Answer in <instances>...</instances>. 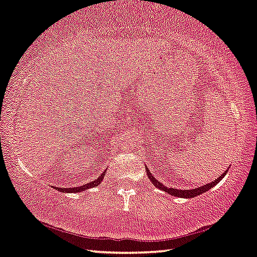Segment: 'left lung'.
I'll return each instance as SVG.
<instances>
[{"label": "left lung", "mask_w": 257, "mask_h": 257, "mask_svg": "<svg viewBox=\"0 0 257 257\" xmlns=\"http://www.w3.org/2000/svg\"><path fill=\"white\" fill-rule=\"evenodd\" d=\"M145 168H146V172H148L149 178L151 180V182H152V184H153L154 186H157L158 189H160V190H162V191H165V192L169 193L170 195H174V197L186 198V199L197 197V195H200V194H202L203 192H206V191L210 190L211 187L215 186V185L217 184V183L221 182L222 178H223L224 176H225L226 173H227V170H225V172H224V173L221 175V176H218L217 180H215L214 182H210V183H208V184H206V185L195 187V189H192V190H181V189H173V187H168V186L164 185L161 182H159L158 180H156V178H154V177L152 176V174H151V172L149 170L148 167H145Z\"/></svg>", "instance_id": "obj_1"}]
</instances>
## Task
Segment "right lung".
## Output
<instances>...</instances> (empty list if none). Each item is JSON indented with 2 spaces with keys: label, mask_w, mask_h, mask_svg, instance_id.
<instances>
[{
  "label": "right lung",
  "mask_w": 257,
  "mask_h": 257,
  "mask_svg": "<svg viewBox=\"0 0 257 257\" xmlns=\"http://www.w3.org/2000/svg\"><path fill=\"white\" fill-rule=\"evenodd\" d=\"M104 176L105 174H101L100 176L97 178V180L92 181L90 183H87V184H84L82 186H76V187H55V189L57 191H62V192H65V193H77V192H83V191L90 189V187H95V186H98L101 182H103L104 180Z\"/></svg>",
  "instance_id": "right-lung-1"
}]
</instances>
